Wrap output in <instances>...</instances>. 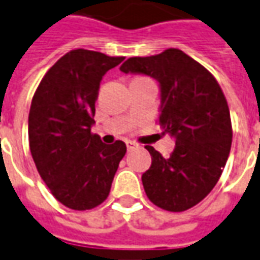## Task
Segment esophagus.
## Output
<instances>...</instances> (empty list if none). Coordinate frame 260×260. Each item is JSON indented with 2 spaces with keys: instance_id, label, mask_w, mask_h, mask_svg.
Masks as SVG:
<instances>
[{
  "instance_id": "obj_1",
  "label": "esophagus",
  "mask_w": 260,
  "mask_h": 260,
  "mask_svg": "<svg viewBox=\"0 0 260 260\" xmlns=\"http://www.w3.org/2000/svg\"><path fill=\"white\" fill-rule=\"evenodd\" d=\"M126 146H127V150L128 151L133 150V149H136V147H137V144L133 142H126Z\"/></svg>"
}]
</instances>
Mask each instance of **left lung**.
<instances>
[{
  "label": "left lung",
  "mask_w": 260,
  "mask_h": 260,
  "mask_svg": "<svg viewBox=\"0 0 260 260\" xmlns=\"http://www.w3.org/2000/svg\"><path fill=\"white\" fill-rule=\"evenodd\" d=\"M120 70L160 83L158 124L176 139L170 157L146 146L151 156L150 169L142 176L147 198L169 212L196 206L216 186L231 153V113L220 85L209 70L177 48L132 57Z\"/></svg>",
  "instance_id": "1"
}]
</instances>
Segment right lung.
Returning <instances> with one entry per match:
<instances>
[{"label":"right lung","mask_w":260,"mask_h":260,"mask_svg":"<svg viewBox=\"0 0 260 260\" xmlns=\"http://www.w3.org/2000/svg\"><path fill=\"white\" fill-rule=\"evenodd\" d=\"M124 57L71 50L45 73L28 114V140L37 170L53 196L73 210H90L109 198L127 147L104 144L91 133L103 76Z\"/></svg>","instance_id":"add662e5"}]
</instances>
